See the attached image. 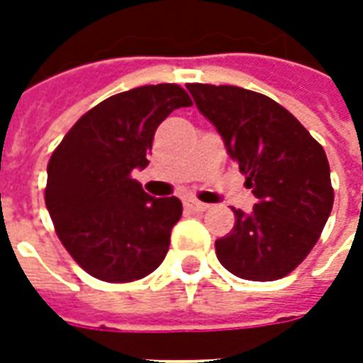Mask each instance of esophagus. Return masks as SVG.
<instances>
[{
    "label": "esophagus",
    "mask_w": 363,
    "mask_h": 363,
    "mask_svg": "<svg viewBox=\"0 0 363 363\" xmlns=\"http://www.w3.org/2000/svg\"><path fill=\"white\" fill-rule=\"evenodd\" d=\"M184 208L190 210V212L202 213L208 210V204H204V202H198V200H186V202H184Z\"/></svg>",
    "instance_id": "34e87169"
}]
</instances>
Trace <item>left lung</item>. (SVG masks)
Wrapping results in <instances>:
<instances>
[{"label": "left lung", "instance_id": "8db88e82", "mask_svg": "<svg viewBox=\"0 0 363 363\" xmlns=\"http://www.w3.org/2000/svg\"><path fill=\"white\" fill-rule=\"evenodd\" d=\"M186 89L259 198L251 213L233 210L231 233L216 241L218 260L243 280H280L311 252L333 210L327 153L270 96L235 85Z\"/></svg>", "mask_w": 363, "mask_h": 363}]
</instances>
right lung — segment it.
Masks as SVG:
<instances>
[{
	"instance_id": "right-lung-1",
	"label": "right lung",
	"mask_w": 363,
	"mask_h": 363,
	"mask_svg": "<svg viewBox=\"0 0 363 363\" xmlns=\"http://www.w3.org/2000/svg\"><path fill=\"white\" fill-rule=\"evenodd\" d=\"M190 104L177 83L112 95L85 112L52 153L46 208L66 251L96 280H142L165 259L181 200L150 196L132 171L150 163L159 124Z\"/></svg>"
}]
</instances>
